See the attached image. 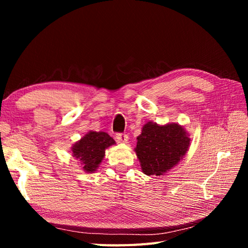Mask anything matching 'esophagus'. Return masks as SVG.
<instances>
[{
    "label": "esophagus",
    "mask_w": 248,
    "mask_h": 248,
    "mask_svg": "<svg viewBox=\"0 0 248 248\" xmlns=\"http://www.w3.org/2000/svg\"><path fill=\"white\" fill-rule=\"evenodd\" d=\"M116 140H117L118 143H127L129 136L124 133H117L116 134Z\"/></svg>",
    "instance_id": "esophagus-1"
}]
</instances>
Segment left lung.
Masks as SVG:
<instances>
[{
	"label": "left lung",
	"mask_w": 248,
	"mask_h": 248,
	"mask_svg": "<svg viewBox=\"0 0 248 248\" xmlns=\"http://www.w3.org/2000/svg\"><path fill=\"white\" fill-rule=\"evenodd\" d=\"M188 145L189 139L180 124L148 123L138 136L135 152L144 173L161 176L182 159Z\"/></svg>",
	"instance_id": "left-lung-1"
}]
</instances>
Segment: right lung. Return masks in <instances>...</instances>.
<instances>
[{
	"label": "right lung",
	"mask_w": 248,
	"mask_h": 248,
	"mask_svg": "<svg viewBox=\"0 0 248 248\" xmlns=\"http://www.w3.org/2000/svg\"><path fill=\"white\" fill-rule=\"evenodd\" d=\"M114 144L115 140L107 132L91 131L72 147V154L80 160L84 170L92 172L96 170L101 163L105 149Z\"/></svg>",
	"instance_id": "right-lung-1"
}]
</instances>
